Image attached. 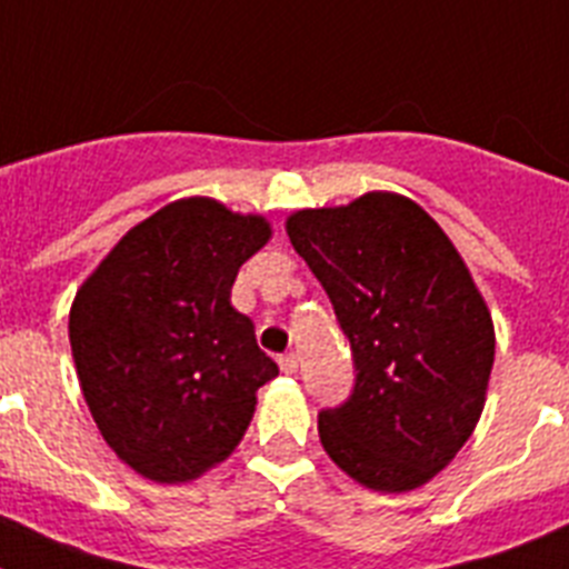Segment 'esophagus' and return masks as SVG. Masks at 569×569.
<instances>
[{
  "label": "esophagus",
  "instance_id": "esophagus-1",
  "mask_svg": "<svg viewBox=\"0 0 569 569\" xmlns=\"http://www.w3.org/2000/svg\"><path fill=\"white\" fill-rule=\"evenodd\" d=\"M279 367H281V373L293 376L296 370H299V356H296V353H284L279 359Z\"/></svg>",
  "mask_w": 569,
  "mask_h": 569
}]
</instances>
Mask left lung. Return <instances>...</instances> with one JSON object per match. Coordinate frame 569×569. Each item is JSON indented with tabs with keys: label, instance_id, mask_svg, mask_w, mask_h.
<instances>
[{
	"label": "left lung",
	"instance_id": "left-lung-1",
	"mask_svg": "<svg viewBox=\"0 0 569 569\" xmlns=\"http://www.w3.org/2000/svg\"><path fill=\"white\" fill-rule=\"evenodd\" d=\"M353 350V390L319 413L330 459L359 485L416 490L485 410L496 336L453 241L416 202L365 193L288 219Z\"/></svg>",
	"mask_w": 569,
	"mask_h": 569
}]
</instances>
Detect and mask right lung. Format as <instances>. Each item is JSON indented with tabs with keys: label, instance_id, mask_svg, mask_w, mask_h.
<instances>
[{
	"label": "right lung",
	"instance_id": "right-lung-1",
	"mask_svg": "<svg viewBox=\"0 0 569 569\" xmlns=\"http://www.w3.org/2000/svg\"><path fill=\"white\" fill-rule=\"evenodd\" d=\"M268 239L261 216L179 199L128 230L79 288L68 330L84 401L144 479L190 481L228 459L256 390L279 376L230 305L236 273Z\"/></svg>",
	"mask_w": 569,
	"mask_h": 569
}]
</instances>
